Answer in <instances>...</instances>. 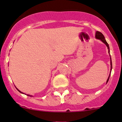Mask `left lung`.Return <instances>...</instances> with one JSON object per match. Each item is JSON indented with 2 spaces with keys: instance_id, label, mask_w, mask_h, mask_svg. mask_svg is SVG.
<instances>
[{
  "instance_id": "left-lung-1",
  "label": "left lung",
  "mask_w": 122,
  "mask_h": 122,
  "mask_svg": "<svg viewBox=\"0 0 122 122\" xmlns=\"http://www.w3.org/2000/svg\"><path fill=\"white\" fill-rule=\"evenodd\" d=\"M95 37H96V39H98L101 40V41H102V42L104 43V44H106V46H107V49H108V51H109L108 52H109V53L110 54V48H109V46L108 43H107V41H106L104 35H103L101 33V32H100V31H96V32ZM110 65H111V69H110V72H111V71H112V58H111L110 55ZM110 74H111V73H110V74H109V75L108 78H107V81H106V83H107V81H109V78H110Z\"/></svg>"
}]
</instances>
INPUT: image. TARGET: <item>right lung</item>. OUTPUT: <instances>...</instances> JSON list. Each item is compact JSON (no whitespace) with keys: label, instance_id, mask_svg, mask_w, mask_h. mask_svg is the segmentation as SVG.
<instances>
[{"label":"right lung","instance_id":"obj_1","mask_svg":"<svg viewBox=\"0 0 122 122\" xmlns=\"http://www.w3.org/2000/svg\"><path fill=\"white\" fill-rule=\"evenodd\" d=\"M16 89H17V90H18V91H19V92H20V93H23L22 92H21V91H20V90H18V89L17 88H16ZM27 96H31H31H31V95H27Z\"/></svg>","mask_w":122,"mask_h":122}]
</instances>
